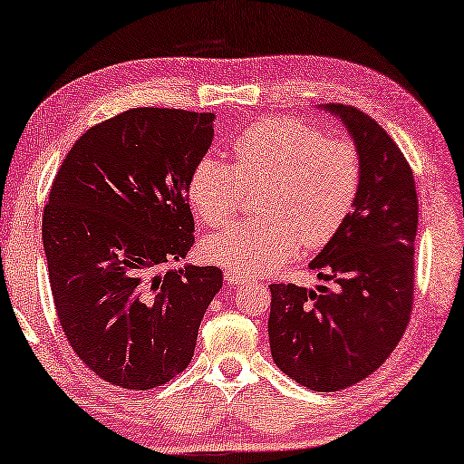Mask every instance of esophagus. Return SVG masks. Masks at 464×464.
I'll return each instance as SVG.
<instances>
[{
	"instance_id": "esophagus-1",
	"label": "esophagus",
	"mask_w": 464,
	"mask_h": 464,
	"mask_svg": "<svg viewBox=\"0 0 464 464\" xmlns=\"http://www.w3.org/2000/svg\"><path fill=\"white\" fill-rule=\"evenodd\" d=\"M247 276H244V273H239V271H233V269H227L225 271V282L229 284V285H237V284H246L247 282Z\"/></svg>"
}]
</instances>
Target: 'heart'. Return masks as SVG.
I'll list each match as a JSON object with an SVG mask.
<instances>
[{"mask_svg":"<svg viewBox=\"0 0 464 464\" xmlns=\"http://www.w3.org/2000/svg\"><path fill=\"white\" fill-rule=\"evenodd\" d=\"M235 161L201 158L188 179V198L208 225L229 223L246 187L265 185L260 218L206 239V256L227 269L266 273L298 252L317 250L347 220L362 185V158L349 139L325 136L290 117L252 121L231 139Z\"/></svg>","mask_w":464,"mask_h":464,"instance_id":"1","label":"heart"}]
</instances>
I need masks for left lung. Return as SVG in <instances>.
<instances>
[{
	"label": "left lung",
	"instance_id": "obj_1",
	"mask_svg": "<svg viewBox=\"0 0 464 464\" xmlns=\"http://www.w3.org/2000/svg\"><path fill=\"white\" fill-rule=\"evenodd\" d=\"M362 158L353 210L309 263L332 285L271 284L269 344L277 368L319 393L363 381L393 353L414 298L419 198L393 139L360 109L322 104Z\"/></svg>",
	"mask_w": 464,
	"mask_h": 464
}]
</instances>
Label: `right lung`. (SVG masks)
<instances>
[{"instance_id": "obj_1", "label": "right lung", "mask_w": 464, "mask_h": 464, "mask_svg": "<svg viewBox=\"0 0 464 464\" xmlns=\"http://www.w3.org/2000/svg\"><path fill=\"white\" fill-rule=\"evenodd\" d=\"M214 113L139 107L90 128L58 168L42 235L61 328L115 387L155 389L191 362L218 266L161 271L191 250L188 179Z\"/></svg>"}]
</instances>
